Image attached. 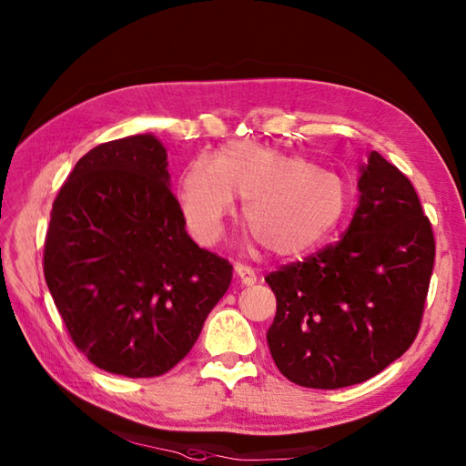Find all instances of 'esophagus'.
Segmentation results:
<instances>
[{
  "label": "esophagus",
  "instance_id": "1",
  "mask_svg": "<svg viewBox=\"0 0 466 466\" xmlns=\"http://www.w3.org/2000/svg\"><path fill=\"white\" fill-rule=\"evenodd\" d=\"M234 272L238 276V282L244 286H252L256 282V272L250 268V266L238 262L234 266Z\"/></svg>",
  "mask_w": 466,
  "mask_h": 466
}]
</instances>
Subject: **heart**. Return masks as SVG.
<instances>
[{
  "label": "heart",
  "instance_id": "b5f03b06",
  "mask_svg": "<svg viewBox=\"0 0 466 466\" xmlns=\"http://www.w3.org/2000/svg\"><path fill=\"white\" fill-rule=\"evenodd\" d=\"M244 200L242 222L274 256L309 252L329 236L349 204L342 177L304 156L252 142L222 147L214 160L196 157L177 184L186 224L200 244H214Z\"/></svg>",
  "mask_w": 466,
  "mask_h": 466
}]
</instances>
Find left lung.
Instances as JSON below:
<instances>
[{
  "mask_svg": "<svg viewBox=\"0 0 466 466\" xmlns=\"http://www.w3.org/2000/svg\"><path fill=\"white\" fill-rule=\"evenodd\" d=\"M359 172V206L342 240L266 276L276 296L270 354L309 389L359 384L400 359L427 300L434 238L417 192L379 152Z\"/></svg>",
  "mask_w": 466,
  "mask_h": 466,
  "instance_id": "left-lung-1",
  "label": "left lung"
}]
</instances>
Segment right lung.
<instances>
[{
  "mask_svg": "<svg viewBox=\"0 0 466 466\" xmlns=\"http://www.w3.org/2000/svg\"><path fill=\"white\" fill-rule=\"evenodd\" d=\"M44 276L87 360L146 379L190 352L232 266L187 236L164 144L136 134L76 164L52 208Z\"/></svg>",
  "mask_w": 466,
  "mask_h": 466,
  "instance_id": "right-lung-1",
  "label": "right lung"
}]
</instances>
